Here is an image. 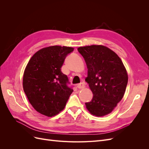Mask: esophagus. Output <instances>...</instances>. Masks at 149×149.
I'll return each instance as SVG.
<instances>
[{"label":"esophagus","mask_w":149,"mask_h":149,"mask_svg":"<svg viewBox=\"0 0 149 149\" xmlns=\"http://www.w3.org/2000/svg\"><path fill=\"white\" fill-rule=\"evenodd\" d=\"M85 87V86H84V83H80V84H79L78 86H77V88H78V89H83V88H84Z\"/></svg>","instance_id":"34e87169"}]
</instances>
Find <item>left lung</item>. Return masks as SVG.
Returning a JSON list of instances; mask_svg holds the SVG:
<instances>
[{
    "instance_id": "left-lung-1",
    "label": "left lung",
    "mask_w": 149,
    "mask_h": 149,
    "mask_svg": "<svg viewBox=\"0 0 149 149\" xmlns=\"http://www.w3.org/2000/svg\"><path fill=\"white\" fill-rule=\"evenodd\" d=\"M88 68L86 81L93 94L85 104L90 113L104 116L111 113L123 97L128 82L123 61L111 49L102 45L79 47Z\"/></svg>"
}]
</instances>
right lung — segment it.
Here are the masks:
<instances>
[{"label":"right lung","mask_w":149,"mask_h":149,"mask_svg":"<svg viewBox=\"0 0 149 149\" xmlns=\"http://www.w3.org/2000/svg\"><path fill=\"white\" fill-rule=\"evenodd\" d=\"M73 48L52 46L35 53L24 71L23 88L30 103L39 113L48 117L64 109L73 91L61 68Z\"/></svg>","instance_id":"add662e5"}]
</instances>
